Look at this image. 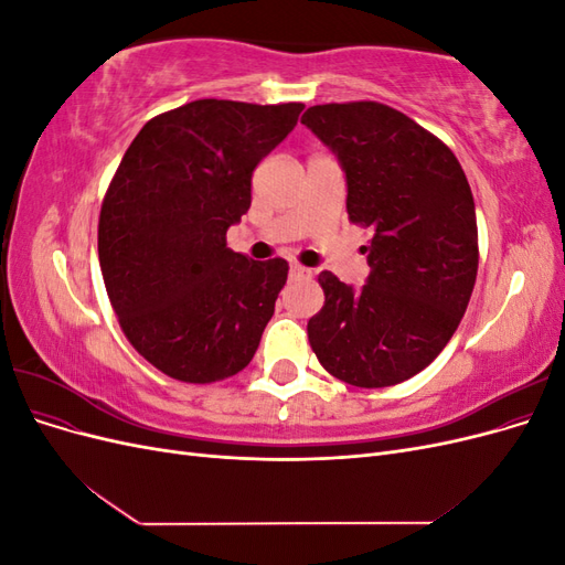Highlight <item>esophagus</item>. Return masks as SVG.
Returning <instances> with one entry per match:
<instances>
[{"mask_svg":"<svg viewBox=\"0 0 565 565\" xmlns=\"http://www.w3.org/2000/svg\"><path fill=\"white\" fill-rule=\"evenodd\" d=\"M289 276H292V278H306V276H311V268H306L301 264H292V266H289Z\"/></svg>","mask_w":565,"mask_h":565,"instance_id":"34e87169","label":"esophagus"}]
</instances>
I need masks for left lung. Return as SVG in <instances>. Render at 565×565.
I'll return each instance as SVG.
<instances>
[{"label": "left lung", "instance_id": "left-lung-1", "mask_svg": "<svg viewBox=\"0 0 565 565\" xmlns=\"http://www.w3.org/2000/svg\"><path fill=\"white\" fill-rule=\"evenodd\" d=\"M301 125L347 172L349 221L372 233L370 278L353 292L330 270L306 324L332 377L380 388L415 377L446 349L478 273L476 207L465 169L438 136L377 100L313 106Z\"/></svg>", "mask_w": 565, "mask_h": 565}]
</instances>
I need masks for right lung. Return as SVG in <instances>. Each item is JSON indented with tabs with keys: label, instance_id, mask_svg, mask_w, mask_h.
Returning a JSON list of instances; mask_svg holds the SVG:
<instances>
[{
	"label": "right lung",
	"instance_id": "add662e5",
	"mask_svg": "<svg viewBox=\"0 0 565 565\" xmlns=\"http://www.w3.org/2000/svg\"><path fill=\"white\" fill-rule=\"evenodd\" d=\"M301 110L191 100L148 119L119 162L98 216L100 273L129 344L167 377L228 380L259 349L289 266L228 249L226 231Z\"/></svg>",
	"mask_w": 565,
	"mask_h": 565
}]
</instances>
